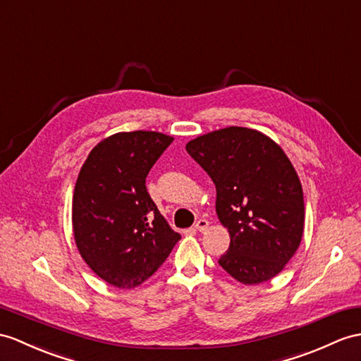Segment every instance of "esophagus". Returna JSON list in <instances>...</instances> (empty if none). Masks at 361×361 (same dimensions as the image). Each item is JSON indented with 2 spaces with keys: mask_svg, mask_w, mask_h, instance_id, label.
Wrapping results in <instances>:
<instances>
[{
  "mask_svg": "<svg viewBox=\"0 0 361 361\" xmlns=\"http://www.w3.org/2000/svg\"><path fill=\"white\" fill-rule=\"evenodd\" d=\"M208 226H209V222L207 221V219H199V221L196 222V225H195V228L197 231H200V233H204V231H207L208 230Z\"/></svg>",
  "mask_w": 361,
  "mask_h": 361,
  "instance_id": "34e87169",
  "label": "esophagus"
}]
</instances>
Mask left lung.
<instances>
[{"label": "left lung", "instance_id": "left-lung-1", "mask_svg": "<svg viewBox=\"0 0 361 361\" xmlns=\"http://www.w3.org/2000/svg\"><path fill=\"white\" fill-rule=\"evenodd\" d=\"M185 148L214 182L216 213L230 233L219 265L243 285L276 277L295 254L305 225L302 183L285 152L245 127L211 131Z\"/></svg>", "mask_w": 361, "mask_h": 361}]
</instances>
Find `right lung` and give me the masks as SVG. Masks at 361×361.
Returning <instances> with one entry per match:
<instances>
[{
	"label": "right lung",
	"mask_w": 361,
	"mask_h": 361,
	"mask_svg": "<svg viewBox=\"0 0 361 361\" xmlns=\"http://www.w3.org/2000/svg\"><path fill=\"white\" fill-rule=\"evenodd\" d=\"M171 142L157 131L111 135L79 171L72 207L76 247L94 274L116 288L145 282L180 239L145 187L148 171Z\"/></svg>",
	"instance_id": "right-lung-1"
}]
</instances>
